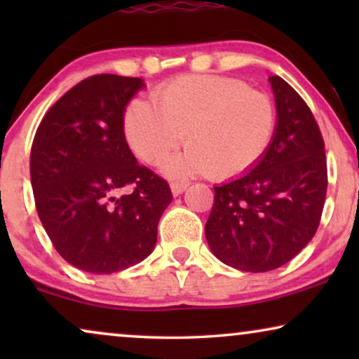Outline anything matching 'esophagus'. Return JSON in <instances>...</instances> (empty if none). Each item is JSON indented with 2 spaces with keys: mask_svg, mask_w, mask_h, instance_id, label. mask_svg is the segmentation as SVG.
I'll use <instances>...</instances> for the list:
<instances>
[{
  "mask_svg": "<svg viewBox=\"0 0 359 359\" xmlns=\"http://www.w3.org/2000/svg\"><path fill=\"white\" fill-rule=\"evenodd\" d=\"M170 188H171V193H173V196H180V194L184 193L186 188H188V184H186V183H178V181H173V183L170 184Z\"/></svg>",
  "mask_w": 359,
  "mask_h": 359,
  "instance_id": "1",
  "label": "esophagus"
}]
</instances>
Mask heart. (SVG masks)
Returning <instances> with one entry per match:
<instances>
[{
	"label": "heart",
	"mask_w": 359,
	"mask_h": 359,
	"mask_svg": "<svg viewBox=\"0 0 359 359\" xmlns=\"http://www.w3.org/2000/svg\"><path fill=\"white\" fill-rule=\"evenodd\" d=\"M276 122L266 93L233 78L184 75L155 90L151 104L132 101L124 112V134L132 151L150 165L178 149L184 134L188 150L165 165L166 173L232 180L263 160Z\"/></svg>",
	"instance_id": "obj_1"
}]
</instances>
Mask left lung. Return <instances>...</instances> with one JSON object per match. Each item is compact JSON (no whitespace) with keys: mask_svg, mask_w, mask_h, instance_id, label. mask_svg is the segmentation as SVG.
Here are the masks:
<instances>
[{"mask_svg":"<svg viewBox=\"0 0 359 359\" xmlns=\"http://www.w3.org/2000/svg\"><path fill=\"white\" fill-rule=\"evenodd\" d=\"M276 132L252 171L215 186L205 238L220 262L240 271H271L316 235L327 194L320 129L306 101L278 75L269 76Z\"/></svg>","mask_w":359,"mask_h":359,"instance_id":"left-lung-1","label":"left lung"}]
</instances>
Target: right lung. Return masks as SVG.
<instances>
[{
    "mask_svg": "<svg viewBox=\"0 0 359 359\" xmlns=\"http://www.w3.org/2000/svg\"><path fill=\"white\" fill-rule=\"evenodd\" d=\"M144 86L142 78H86L47 111L34 137L39 219L60 257L83 271L111 274L145 259L173 199L126 142V106ZM127 185L131 193L121 195Z\"/></svg>",
    "mask_w": 359,
    "mask_h": 359,
    "instance_id": "add662e5",
    "label": "right lung"
}]
</instances>
